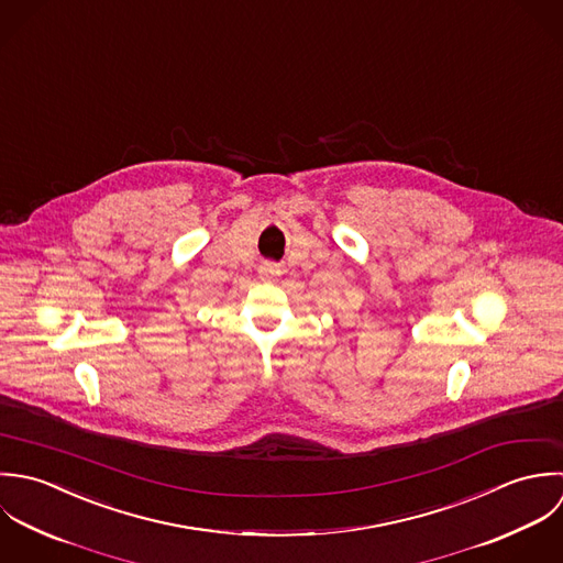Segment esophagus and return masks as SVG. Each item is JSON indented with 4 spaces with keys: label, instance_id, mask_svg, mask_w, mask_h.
<instances>
[{
    "label": "esophagus",
    "instance_id": "1",
    "mask_svg": "<svg viewBox=\"0 0 563 563\" xmlns=\"http://www.w3.org/2000/svg\"><path fill=\"white\" fill-rule=\"evenodd\" d=\"M276 274H280V269H278L276 265H272V263H265V265L261 267V276H265V278L276 276Z\"/></svg>",
    "mask_w": 563,
    "mask_h": 563
}]
</instances>
